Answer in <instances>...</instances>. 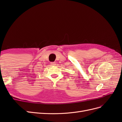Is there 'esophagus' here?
<instances>
[{
    "mask_svg": "<svg viewBox=\"0 0 122 122\" xmlns=\"http://www.w3.org/2000/svg\"><path fill=\"white\" fill-rule=\"evenodd\" d=\"M51 65L55 66V65H56V62H51Z\"/></svg>",
    "mask_w": 122,
    "mask_h": 122,
    "instance_id": "34e87169",
    "label": "esophagus"
}]
</instances>
